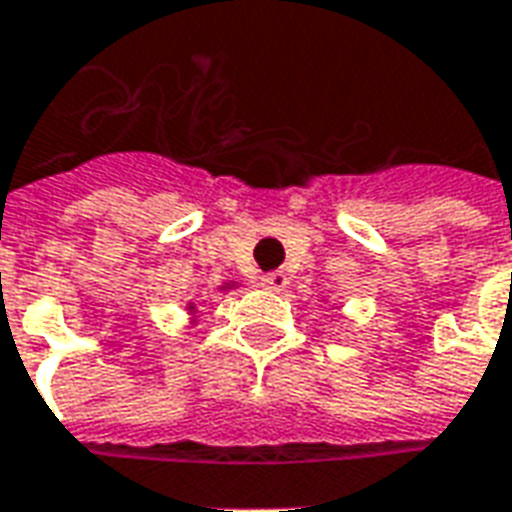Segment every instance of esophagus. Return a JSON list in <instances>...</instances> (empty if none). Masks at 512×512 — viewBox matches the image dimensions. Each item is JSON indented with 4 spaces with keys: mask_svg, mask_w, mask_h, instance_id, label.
Here are the masks:
<instances>
[{
    "mask_svg": "<svg viewBox=\"0 0 512 512\" xmlns=\"http://www.w3.org/2000/svg\"><path fill=\"white\" fill-rule=\"evenodd\" d=\"M260 285L266 290H282L288 285V274L285 271H268V274L260 277Z\"/></svg>",
    "mask_w": 512,
    "mask_h": 512,
    "instance_id": "34e87169",
    "label": "esophagus"
}]
</instances>
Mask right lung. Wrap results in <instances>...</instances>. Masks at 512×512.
<instances>
[{"mask_svg":"<svg viewBox=\"0 0 512 512\" xmlns=\"http://www.w3.org/2000/svg\"><path fill=\"white\" fill-rule=\"evenodd\" d=\"M233 288H235V282H224L219 290H233ZM189 312H194V304H189Z\"/></svg>","mask_w":512,"mask_h":512,"instance_id":"obj_1","label":"right lung"}]
</instances>
